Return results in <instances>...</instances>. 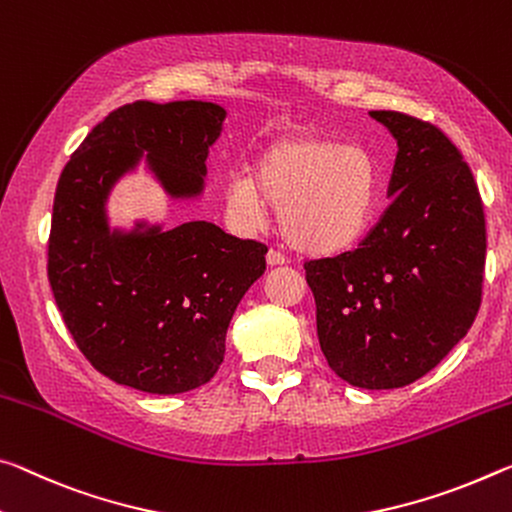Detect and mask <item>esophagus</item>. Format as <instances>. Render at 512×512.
Segmentation results:
<instances>
[{
    "label": "esophagus",
    "instance_id": "esophagus-1",
    "mask_svg": "<svg viewBox=\"0 0 512 512\" xmlns=\"http://www.w3.org/2000/svg\"><path fill=\"white\" fill-rule=\"evenodd\" d=\"M266 264H269V266H282V264H287V257L282 255L280 250L271 248L269 253H266Z\"/></svg>",
    "mask_w": 512,
    "mask_h": 512
}]
</instances>
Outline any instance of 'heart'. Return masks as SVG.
I'll use <instances>...</instances> for the list:
<instances>
[{
    "instance_id": "heart-1",
    "label": "heart",
    "mask_w": 512,
    "mask_h": 512,
    "mask_svg": "<svg viewBox=\"0 0 512 512\" xmlns=\"http://www.w3.org/2000/svg\"><path fill=\"white\" fill-rule=\"evenodd\" d=\"M225 202L255 227L280 207L285 239L300 253L328 257L358 243L376 207V166L362 148L319 134H291L259 152L253 173H234Z\"/></svg>"
}]
</instances>
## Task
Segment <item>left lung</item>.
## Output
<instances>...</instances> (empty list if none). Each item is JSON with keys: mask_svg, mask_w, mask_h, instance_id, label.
I'll list each match as a JSON object with an SVG mask.
<instances>
[{"mask_svg": "<svg viewBox=\"0 0 512 512\" xmlns=\"http://www.w3.org/2000/svg\"><path fill=\"white\" fill-rule=\"evenodd\" d=\"M396 139L392 202L358 248L305 264L328 367L362 389L415 383L481 307L485 216L469 166L431 123L369 111Z\"/></svg>", "mask_w": 512, "mask_h": 512, "instance_id": "1", "label": "left lung"}]
</instances>
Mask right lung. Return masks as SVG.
<instances>
[{"instance_id":"right-lung-1","label":"right lung","mask_w":512,"mask_h":512,"mask_svg":"<svg viewBox=\"0 0 512 512\" xmlns=\"http://www.w3.org/2000/svg\"><path fill=\"white\" fill-rule=\"evenodd\" d=\"M225 116L202 100L125 104L93 127L56 184L47 278L79 351L113 383L148 394L209 383L232 314L266 269L264 243L209 221L109 225L113 186L141 161L166 196L200 198Z\"/></svg>"}]
</instances>
